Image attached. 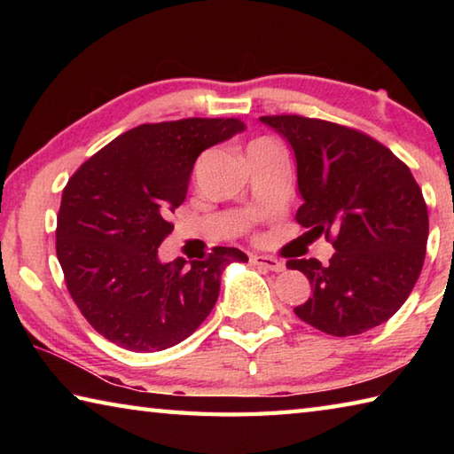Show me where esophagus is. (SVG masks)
Masks as SVG:
<instances>
[{"mask_svg": "<svg viewBox=\"0 0 454 454\" xmlns=\"http://www.w3.org/2000/svg\"><path fill=\"white\" fill-rule=\"evenodd\" d=\"M250 262L256 264V266H262V268H266V270H272V272H282L284 268H286V266H284V262H280L278 258L264 256V254L250 256Z\"/></svg>", "mask_w": 454, "mask_h": 454, "instance_id": "34e87169", "label": "esophagus"}]
</instances>
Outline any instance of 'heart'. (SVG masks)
Returning a JSON list of instances; mask_svg holds the SVG:
<instances>
[{
  "label": "heart",
  "instance_id": "b5f03b06",
  "mask_svg": "<svg viewBox=\"0 0 454 454\" xmlns=\"http://www.w3.org/2000/svg\"><path fill=\"white\" fill-rule=\"evenodd\" d=\"M276 142L272 140V137H256V140H252L248 144V152L250 150H256V148H262V145H274Z\"/></svg>",
  "mask_w": 454,
  "mask_h": 454
}]
</instances>
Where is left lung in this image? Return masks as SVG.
Segmentation results:
<instances>
[{
  "mask_svg": "<svg viewBox=\"0 0 454 454\" xmlns=\"http://www.w3.org/2000/svg\"><path fill=\"white\" fill-rule=\"evenodd\" d=\"M260 120L294 150L304 200L296 222L336 250L326 266L317 258L286 262L312 286L296 317L333 336L387 322L409 298L427 254V202L409 166L355 128L292 114Z\"/></svg>",
  "mask_w": 454,
  "mask_h": 454,
  "instance_id": "8db88e82",
  "label": "left lung"
}]
</instances>
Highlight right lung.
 Masks as SVG:
<instances>
[{"label": "right lung", "instance_id": "1", "mask_svg": "<svg viewBox=\"0 0 454 454\" xmlns=\"http://www.w3.org/2000/svg\"><path fill=\"white\" fill-rule=\"evenodd\" d=\"M242 129L238 118L142 124L104 145L67 180L58 212V260L75 306L110 342L134 352L182 342L216 304L224 266L248 260L226 246L190 264L158 260L196 158Z\"/></svg>", "mask_w": 454, "mask_h": 454}]
</instances>
